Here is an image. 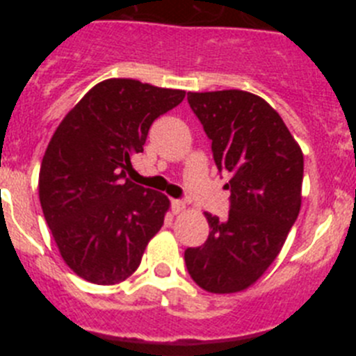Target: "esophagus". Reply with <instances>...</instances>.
I'll list each match as a JSON object with an SVG mask.
<instances>
[{"instance_id":"1","label":"esophagus","mask_w":356,"mask_h":356,"mask_svg":"<svg viewBox=\"0 0 356 356\" xmlns=\"http://www.w3.org/2000/svg\"><path fill=\"white\" fill-rule=\"evenodd\" d=\"M171 210H172V213L184 212V210H185V203H184V201H180V200H172L171 201Z\"/></svg>"}]
</instances>
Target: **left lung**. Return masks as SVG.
<instances>
[{"instance_id": "1", "label": "left lung", "mask_w": 356, "mask_h": 356, "mask_svg": "<svg viewBox=\"0 0 356 356\" xmlns=\"http://www.w3.org/2000/svg\"><path fill=\"white\" fill-rule=\"evenodd\" d=\"M188 105L212 140L219 171L228 172L226 221L205 213L209 238L185 250L191 278L203 291H246L275 262L298 219L303 151L266 99L246 90L188 92Z\"/></svg>"}]
</instances>
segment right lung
Wrapping results in <instances>:
<instances>
[{"label": "right lung", "mask_w": 356, "mask_h": 356, "mask_svg": "<svg viewBox=\"0 0 356 356\" xmlns=\"http://www.w3.org/2000/svg\"><path fill=\"white\" fill-rule=\"evenodd\" d=\"M185 90L131 78L94 85L62 119L39 172V200L62 259L80 278L121 284L159 234L169 197L127 178L156 118Z\"/></svg>", "instance_id": "add662e5"}]
</instances>
